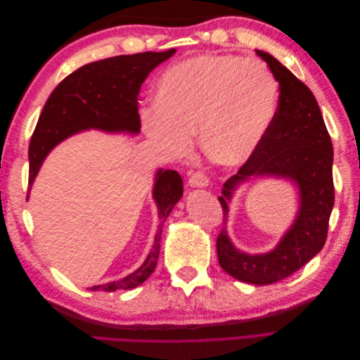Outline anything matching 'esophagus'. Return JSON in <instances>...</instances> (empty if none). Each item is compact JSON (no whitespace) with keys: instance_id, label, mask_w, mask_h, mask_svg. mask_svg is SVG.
Instances as JSON below:
<instances>
[{"instance_id":"34e87169","label":"esophagus","mask_w":360,"mask_h":360,"mask_svg":"<svg viewBox=\"0 0 360 360\" xmlns=\"http://www.w3.org/2000/svg\"><path fill=\"white\" fill-rule=\"evenodd\" d=\"M188 183L191 188H207L210 184L209 179H207L204 172H195Z\"/></svg>"}]
</instances>
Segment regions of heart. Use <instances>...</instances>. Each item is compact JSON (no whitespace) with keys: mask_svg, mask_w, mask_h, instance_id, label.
I'll list each match as a JSON object with an SVG mask.
<instances>
[{"mask_svg":"<svg viewBox=\"0 0 360 360\" xmlns=\"http://www.w3.org/2000/svg\"><path fill=\"white\" fill-rule=\"evenodd\" d=\"M278 99V84L261 61L207 53L176 63L160 76L155 111L143 114V127L174 158L188 155L200 135L212 163L238 167L266 136Z\"/></svg>","mask_w":360,"mask_h":360,"instance_id":"obj_1","label":"heart"}]
</instances>
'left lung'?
Returning a JSON list of instances; mask_svg holds the SVG:
<instances>
[{
  "label": "left lung",
  "instance_id": "8db88e82",
  "mask_svg": "<svg viewBox=\"0 0 360 360\" xmlns=\"http://www.w3.org/2000/svg\"><path fill=\"white\" fill-rule=\"evenodd\" d=\"M279 82V103L266 136L236 176L224 183L219 202L224 226L216 249L221 267L233 278L255 285L285 279L323 249L335 202L332 179L333 147L312 91L270 53L255 49ZM275 176L300 191L297 219L280 243L266 255L237 250L226 233L227 202L249 178Z\"/></svg>",
  "mask_w": 360,
  "mask_h": 360
}]
</instances>
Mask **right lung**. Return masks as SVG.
<instances>
[{
  "instance_id": "right-lung-1",
  "label": "right lung",
  "mask_w": 360,
  "mask_h": 360,
  "mask_svg": "<svg viewBox=\"0 0 360 360\" xmlns=\"http://www.w3.org/2000/svg\"><path fill=\"white\" fill-rule=\"evenodd\" d=\"M176 49L165 52H141L94 61L64 78L52 91L39 117L30 143V186L34 181L49 151L84 130L97 129L108 134L138 135L141 129L138 94L141 84L160 63L174 56ZM183 197V180L174 169H158L153 198L158 205L159 226L153 249L134 274L123 279L94 285L90 290H132L153 274L159 250L162 228L168 214Z\"/></svg>"
}]
</instances>
